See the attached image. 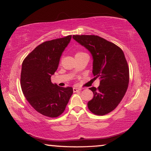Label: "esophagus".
Instances as JSON below:
<instances>
[{
    "mask_svg": "<svg viewBox=\"0 0 151 151\" xmlns=\"http://www.w3.org/2000/svg\"><path fill=\"white\" fill-rule=\"evenodd\" d=\"M81 88H76V87H75V88H73V92H80V91H81Z\"/></svg>",
    "mask_w": 151,
    "mask_h": 151,
    "instance_id": "1",
    "label": "esophagus"
}]
</instances>
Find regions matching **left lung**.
Listing matches in <instances>:
<instances>
[{
    "instance_id": "obj_1",
    "label": "left lung",
    "mask_w": 151,
    "mask_h": 151,
    "mask_svg": "<svg viewBox=\"0 0 151 151\" xmlns=\"http://www.w3.org/2000/svg\"><path fill=\"white\" fill-rule=\"evenodd\" d=\"M73 38L92 54V72L95 79L100 80L97 89L89 88L93 97L88 103V109L96 115L107 114L117 107L128 89L129 68L124 52L97 35H73Z\"/></svg>"
}]
</instances>
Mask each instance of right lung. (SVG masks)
I'll return each mask as SVG.
<instances>
[{
	"mask_svg": "<svg viewBox=\"0 0 151 151\" xmlns=\"http://www.w3.org/2000/svg\"><path fill=\"white\" fill-rule=\"evenodd\" d=\"M71 35L40 44L22 63L21 86L27 100L37 112L50 118L62 114L73 93L71 87H59L51 77L58 68L59 59Z\"/></svg>",
	"mask_w": 151,
	"mask_h": 151,
	"instance_id": "add662e5",
	"label": "right lung"
}]
</instances>
